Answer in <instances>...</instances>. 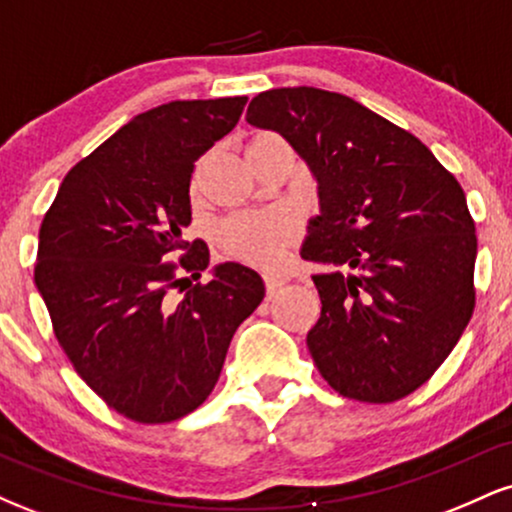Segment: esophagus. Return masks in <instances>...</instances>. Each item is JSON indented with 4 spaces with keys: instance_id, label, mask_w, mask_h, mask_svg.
Wrapping results in <instances>:
<instances>
[{
    "instance_id": "obj_1",
    "label": "esophagus",
    "mask_w": 512,
    "mask_h": 512,
    "mask_svg": "<svg viewBox=\"0 0 512 512\" xmlns=\"http://www.w3.org/2000/svg\"><path fill=\"white\" fill-rule=\"evenodd\" d=\"M262 279H264V286H267V296H274V293L286 284L284 276H279V274H264Z\"/></svg>"
}]
</instances>
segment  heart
Segmentation results:
<instances>
[{"mask_svg": "<svg viewBox=\"0 0 512 512\" xmlns=\"http://www.w3.org/2000/svg\"><path fill=\"white\" fill-rule=\"evenodd\" d=\"M269 137V134H264ZM257 137V139H264ZM255 139V142H257ZM298 236V221L289 211H269V214H243L221 223L219 240L228 255L243 262L272 267L281 260L284 250Z\"/></svg>", "mask_w": 512, "mask_h": 512, "instance_id": "heart-1", "label": "heart"}]
</instances>
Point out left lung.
Instances as JSON below:
<instances>
[{
	"instance_id": "8db88e82",
	"label": "left lung",
	"mask_w": 512,
	"mask_h": 512,
	"mask_svg": "<svg viewBox=\"0 0 512 512\" xmlns=\"http://www.w3.org/2000/svg\"><path fill=\"white\" fill-rule=\"evenodd\" d=\"M245 120L281 134L317 182L301 257L334 267L313 276L317 370L358 402L407 397L474 310L477 236L460 182L414 134L342 93L269 88Z\"/></svg>"
}]
</instances>
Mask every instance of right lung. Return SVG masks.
<instances>
[{"mask_svg":"<svg viewBox=\"0 0 512 512\" xmlns=\"http://www.w3.org/2000/svg\"><path fill=\"white\" fill-rule=\"evenodd\" d=\"M248 98L170 101L132 117L64 175L40 226L35 286L81 380L139 424L195 411L219 380L238 325L264 298L238 262L211 269L187 243L195 161L238 125ZM180 256V263H168Z\"/></svg>","mask_w":512,"mask_h":512,"instance_id":"obj_1","label":"right lung"}]
</instances>
